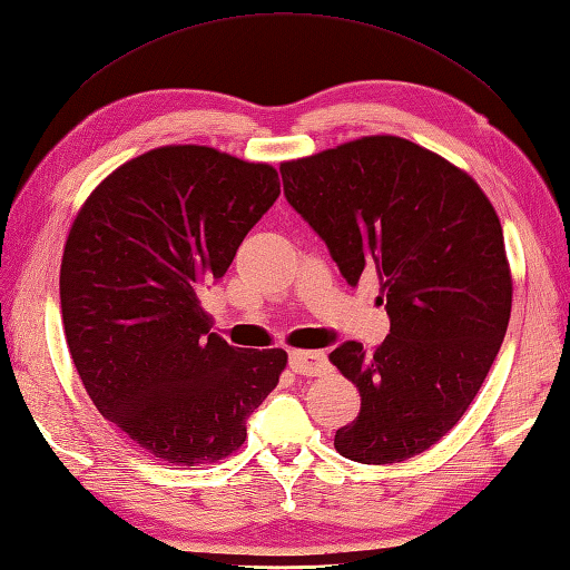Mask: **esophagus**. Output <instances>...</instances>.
Here are the masks:
<instances>
[{
	"label": "esophagus",
	"mask_w": 570,
	"mask_h": 570,
	"mask_svg": "<svg viewBox=\"0 0 570 570\" xmlns=\"http://www.w3.org/2000/svg\"><path fill=\"white\" fill-rule=\"evenodd\" d=\"M289 368L297 375H324L328 371V361L322 351H293Z\"/></svg>",
	"instance_id": "obj_1"
}]
</instances>
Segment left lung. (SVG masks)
<instances>
[{"label": "left lung", "instance_id": "left-lung-1", "mask_svg": "<svg viewBox=\"0 0 570 570\" xmlns=\"http://www.w3.org/2000/svg\"><path fill=\"white\" fill-rule=\"evenodd\" d=\"M285 197L317 232L341 275L373 273L390 334L373 353H328L358 387L361 412L334 449L358 463H400L432 449L495 361L512 309V273L495 207L429 148L377 134L281 163Z\"/></svg>", "mask_w": 570, "mask_h": 570}]
</instances>
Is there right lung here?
Listing matches in <instances>:
<instances>
[{"label":"right lung","mask_w":570,"mask_h":570,"mask_svg":"<svg viewBox=\"0 0 570 570\" xmlns=\"http://www.w3.org/2000/svg\"><path fill=\"white\" fill-rule=\"evenodd\" d=\"M277 195L268 163L173 144L109 173L70 226L60 309L72 363L99 414L158 461L232 456L281 381L283 348L229 346L199 302Z\"/></svg>","instance_id":"add662e5"}]
</instances>
